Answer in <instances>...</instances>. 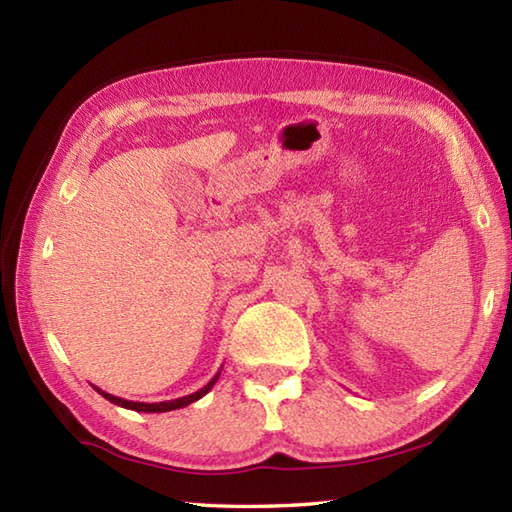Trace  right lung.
Wrapping results in <instances>:
<instances>
[{
	"instance_id": "add662e5",
	"label": "right lung",
	"mask_w": 512,
	"mask_h": 512,
	"mask_svg": "<svg viewBox=\"0 0 512 512\" xmlns=\"http://www.w3.org/2000/svg\"><path fill=\"white\" fill-rule=\"evenodd\" d=\"M217 378H220V372H217V374H215V376L209 380V383H206L202 389L195 391V394L182 396V398H176V400H165V402H134V400H125V398H118V396L107 394V391H103V389H99V387H94V389L99 391V394H101L105 400L114 402V405H118V407L132 409V411H143V413H165V411H173V409H182V407H187V405H191V402L200 400L202 396L209 394V391L213 389V385L217 383Z\"/></svg>"
}]
</instances>
